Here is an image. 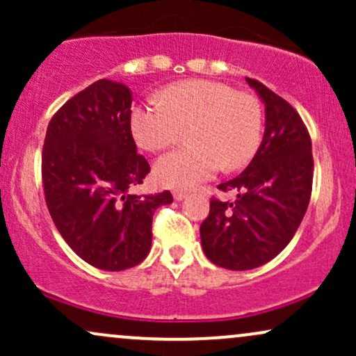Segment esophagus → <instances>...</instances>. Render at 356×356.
Listing matches in <instances>:
<instances>
[{"label": "esophagus", "instance_id": "esophagus-1", "mask_svg": "<svg viewBox=\"0 0 356 356\" xmlns=\"http://www.w3.org/2000/svg\"><path fill=\"white\" fill-rule=\"evenodd\" d=\"M187 192L186 191H174V199L175 201H182V199L187 197Z\"/></svg>", "mask_w": 356, "mask_h": 356}]
</instances>
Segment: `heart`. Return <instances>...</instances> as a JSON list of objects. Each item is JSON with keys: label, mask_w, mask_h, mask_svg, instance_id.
<instances>
[{"label": "heart", "mask_w": 356, "mask_h": 356, "mask_svg": "<svg viewBox=\"0 0 356 356\" xmlns=\"http://www.w3.org/2000/svg\"><path fill=\"white\" fill-rule=\"evenodd\" d=\"M159 99L132 108L130 130L142 149L157 152L191 127V149L164 154L155 162V179L164 187L192 189L214 177L220 165L241 169L259 149L263 110L249 93L199 79L169 85Z\"/></svg>", "instance_id": "1"}]
</instances>
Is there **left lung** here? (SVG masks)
Masks as SVG:
<instances>
[{"mask_svg": "<svg viewBox=\"0 0 356 356\" xmlns=\"http://www.w3.org/2000/svg\"><path fill=\"white\" fill-rule=\"evenodd\" d=\"M264 104V136L238 177L219 184L234 202L211 201L201 224L202 251L216 266L248 271L266 264L293 239L313 184L309 134L298 112L261 81L246 79Z\"/></svg>", "mask_w": 356, "mask_h": 356, "instance_id": "8db88e82", "label": "left lung"}]
</instances>
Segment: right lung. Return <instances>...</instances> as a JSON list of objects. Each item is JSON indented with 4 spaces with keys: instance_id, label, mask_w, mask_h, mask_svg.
<instances>
[{
    "instance_id": "add662e5",
    "label": "right lung",
    "mask_w": 356,
    "mask_h": 356,
    "mask_svg": "<svg viewBox=\"0 0 356 356\" xmlns=\"http://www.w3.org/2000/svg\"><path fill=\"white\" fill-rule=\"evenodd\" d=\"M132 92L102 79L72 97L48 124L42 155L44 201L56 229L85 263L104 271L140 264L152 218L169 191L132 194L150 172L130 130Z\"/></svg>"
}]
</instances>
